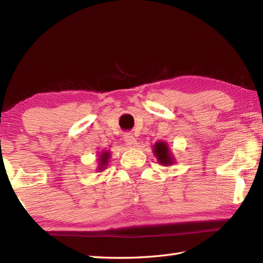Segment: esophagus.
I'll list each match as a JSON object with an SVG mask.
<instances>
[{
  "instance_id": "obj_1",
  "label": "esophagus",
  "mask_w": 263,
  "mask_h": 263,
  "mask_svg": "<svg viewBox=\"0 0 263 263\" xmlns=\"http://www.w3.org/2000/svg\"><path fill=\"white\" fill-rule=\"evenodd\" d=\"M123 139H124V142L127 147H136L137 146V139L133 137L132 133H125Z\"/></svg>"
}]
</instances>
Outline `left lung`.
Listing matches in <instances>:
<instances>
[{"label":"left lung","mask_w":263,"mask_h":263,"mask_svg":"<svg viewBox=\"0 0 263 263\" xmlns=\"http://www.w3.org/2000/svg\"><path fill=\"white\" fill-rule=\"evenodd\" d=\"M154 153L156 156H157V159L161 165L166 166V165L173 164V157L165 142L156 143L154 147Z\"/></svg>","instance_id":"left-lung-1"}]
</instances>
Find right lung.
I'll list each match as a JSON object with an SVG mask.
<instances>
[{"instance_id": "obj_1", "label": "right lung", "mask_w": 263, "mask_h": 263, "mask_svg": "<svg viewBox=\"0 0 263 263\" xmlns=\"http://www.w3.org/2000/svg\"><path fill=\"white\" fill-rule=\"evenodd\" d=\"M108 157H109V153H103L102 155H100V166H99V171L104 168V166L107 165L108 163Z\"/></svg>"}]
</instances>
